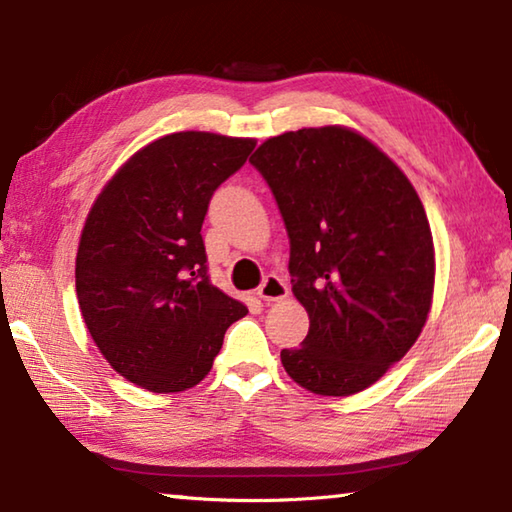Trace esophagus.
I'll list each match as a JSON object with an SVG mask.
<instances>
[{
    "mask_svg": "<svg viewBox=\"0 0 512 512\" xmlns=\"http://www.w3.org/2000/svg\"><path fill=\"white\" fill-rule=\"evenodd\" d=\"M287 296H289V287L277 275H266L264 282L259 284L257 289V298H262L264 302H277V300H284Z\"/></svg>",
    "mask_w": 512,
    "mask_h": 512,
    "instance_id": "1",
    "label": "esophagus"
}]
</instances>
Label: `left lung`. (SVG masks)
I'll use <instances>...</instances> for the list:
<instances>
[{
    "instance_id": "obj_1",
    "label": "left lung",
    "mask_w": 512,
    "mask_h": 512,
    "mask_svg": "<svg viewBox=\"0 0 512 512\" xmlns=\"http://www.w3.org/2000/svg\"><path fill=\"white\" fill-rule=\"evenodd\" d=\"M250 164L287 228L291 287L309 314L289 377L318 395L359 393L418 341L433 296V239L409 178L343 126L271 137Z\"/></svg>"
}]
</instances>
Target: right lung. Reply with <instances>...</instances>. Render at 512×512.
Returning a JSON list of instances; mask_svg holds the SVG:
<instances>
[{
	"mask_svg": "<svg viewBox=\"0 0 512 512\" xmlns=\"http://www.w3.org/2000/svg\"><path fill=\"white\" fill-rule=\"evenodd\" d=\"M255 140L187 131L146 144L103 187L76 255L85 325L121 377L180 393L212 370L248 309L210 282L203 221Z\"/></svg>",
	"mask_w": 512,
	"mask_h": 512,
	"instance_id": "add662e5",
	"label": "right lung"
}]
</instances>
